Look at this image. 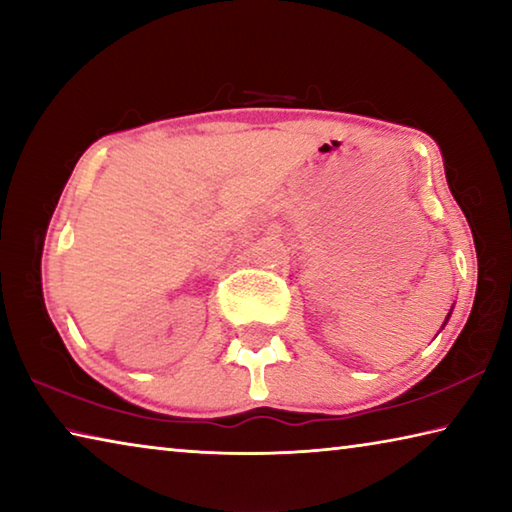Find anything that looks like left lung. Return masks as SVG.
Wrapping results in <instances>:
<instances>
[{"label":"left lung","instance_id":"1","mask_svg":"<svg viewBox=\"0 0 512 512\" xmlns=\"http://www.w3.org/2000/svg\"><path fill=\"white\" fill-rule=\"evenodd\" d=\"M454 309V307H452ZM452 309H449V314H447V318H445V323H443V327L447 325V320H449V316H452ZM443 327H440V329H443Z\"/></svg>","mask_w":512,"mask_h":512}]
</instances>
